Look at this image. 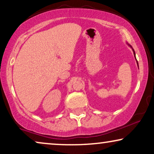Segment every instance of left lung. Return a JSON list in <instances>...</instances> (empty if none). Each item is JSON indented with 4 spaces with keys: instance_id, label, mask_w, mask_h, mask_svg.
<instances>
[{
    "instance_id": "left-lung-1",
    "label": "left lung",
    "mask_w": 154,
    "mask_h": 154,
    "mask_svg": "<svg viewBox=\"0 0 154 154\" xmlns=\"http://www.w3.org/2000/svg\"><path fill=\"white\" fill-rule=\"evenodd\" d=\"M127 43V44H128V46H130V47L132 48V51H133V53H134V58H135V60H136V61H137V59H136V56H135V52H134V50L133 49H132V46H131V45H129V44H128V43ZM137 66H138V68H139V65H138V62H137Z\"/></svg>"
}]
</instances>
